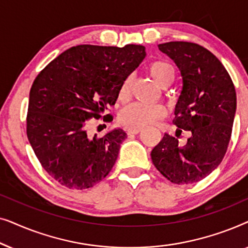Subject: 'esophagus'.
<instances>
[{
    "label": "esophagus",
    "mask_w": 248,
    "mask_h": 248,
    "mask_svg": "<svg viewBox=\"0 0 248 248\" xmlns=\"http://www.w3.org/2000/svg\"><path fill=\"white\" fill-rule=\"evenodd\" d=\"M142 131V128H128L127 130V134H138L140 133V132Z\"/></svg>",
    "instance_id": "obj_1"
}]
</instances>
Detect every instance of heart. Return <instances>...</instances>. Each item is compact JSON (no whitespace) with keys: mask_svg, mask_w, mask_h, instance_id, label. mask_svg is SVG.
Wrapping results in <instances>:
<instances>
[{"mask_svg":"<svg viewBox=\"0 0 248 248\" xmlns=\"http://www.w3.org/2000/svg\"><path fill=\"white\" fill-rule=\"evenodd\" d=\"M148 72L161 88L168 87L175 78V70L171 64L165 61H155L149 64ZM132 78L126 77L118 89V100L125 101L130 96ZM165 116V109L161 106H143L140 104H132L125 107L120 114V123L128 128H141L148 126L155 121Z\"/></svg>","mask_w":248,"mask_h":248,"instance_id":"heart-1","label":"heart"}]
</instances>
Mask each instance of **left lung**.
I'll list each match as a JSON object with an SVG mask.
<instances>
[{
    "mask_svg": "<svg viewBox=\"0 0 248 248\" xmlns=\"http://www.w3.org/2000/svg\"><path fill=\"white\" fill-rule=\"evenodd\" d=\"M181 71L183 89L174 124L191 132L184 145L169 134L151 151L155 167L174 184L198 183L220 165L232 137L236 90L222 63L201 45L169 42L158 45Z\"/></svg>",
    "mask_w": 248,
    "mask_h": 248,
    "instance_id": "left-lung-1",
    "label": "left lung"
}]
</instances>
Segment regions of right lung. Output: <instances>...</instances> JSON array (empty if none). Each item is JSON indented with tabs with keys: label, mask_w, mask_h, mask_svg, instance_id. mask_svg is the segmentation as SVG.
I'll return each instance as SVG.
<instances>
[{
	"label": "right lung",
	"mask_w": 248,
	"mask_h": 248,
	"mask_svg": "<svg viewBox=\"0 0 248 248\" xmlns=\"http://www.w3.org/2000/svg\"><path fill=\"white\" fill-rule=\"evenodd\" d=\"M144 46L78 45L40 71L29 93L27 137L40 165L67 188L103 181L116 161L126 133L88 134L90 120L114 106L118 89L144 59ZM104 116V122L113 121Z\"/></svg>",
	"instance_id": "1"
}]
</instances>
